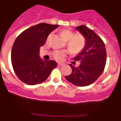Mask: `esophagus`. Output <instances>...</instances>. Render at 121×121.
Returning a JSON list of instances; mask_svg holds the SVG:
<instances>
[{"label":"esophagus","mask_w":121,"mask_h":121,"mask_svg":"<svg viewBox=\"0 0 121 121\" xmlns=\"http://www.w3.org/2000/svg\"><path fill=\"white\" fill-rule=\"evenodd\" d=\"M57 65H58V66H62V65H64V64H63L62 63H60V62H59L58 64H57Z\"/></svg>","instance_id":"34e87169"}]
</instances>
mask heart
I'll return each instance as SVG.
<instances>
[{
    "instance_id": "1",
    "label": "heart",
    "mask_w": 121,
    "mask_h": 121,
    "mask_svg": "<svg viewBox=\"0 0 121 121\" xmlns=\"http://www.w3.org/2000/svg\"><path fill=\"white\" fill-rule=\"evenodd\" d=\"M60 35L64 40L67 42V46L70 53L72 54H78L81 53L86 45L85 37L82 35H75L72 31L65 29L60 31ZM51 34L48 36L47 40H49ZM67 53L65 51L57 50L53 53V56L57 60H61L65 56Z\"/></svg>"
}]
</instances>
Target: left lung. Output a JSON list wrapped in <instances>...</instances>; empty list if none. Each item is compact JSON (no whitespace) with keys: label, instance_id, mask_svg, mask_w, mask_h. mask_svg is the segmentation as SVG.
<instances>
[{"label":"left lung","instance_id":"1","mask_svg":"<svg viewBox=\"0 0 121 121\" xmlns=\"http://www.w3.org/2000/svg\"><path fill=\"white\" fill-rule=\"evenodd\" d=\"M76 29L85 37L86 45L84 50L73 58L81 64L78 67L70 64L72 72L66 76L65 79L77 86H87L96 81L103 73L106 64V50L104 42L93 31L85 25Z\"/></svg>","mask_w":121,"mask_h":121}]
</instances>
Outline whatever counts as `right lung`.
<instances>
[{
  "label": "right lung",
  "mask_w": 121,
  "mask_h": 121,
  "mask_svg": "<svg viewBox=\"0 0 121 121\" xmlns=\"http://www.w3.org/2000/svg\"><path fill=\"white\" fill-rule=\"evenodd\" d=\"M58 26L39 23L26 29L16 38L11 50V63L15 73L23 82L31 85L40 84L56 68V61L40 58L39 50L51 32Z\"/></svg>",
  "instance_id": "right-lung-1"
}]
</instances>
